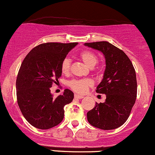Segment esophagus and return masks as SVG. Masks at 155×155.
Listing matches in <instances>:
<instances>
[{
  "mask_svg": "<svg viewBox=\"0 0 155 155\" xmlns=\"http://www.w3.org/2000/svg\"><path fill=\"white\" fill-rule=\"evenodd\" d=\"M74 98H79V99H81V98H84V96H79V95H78V94H75L74 95Z\"/></svg>",
  "mask_w": 155,
  "mask_h": 155,
  "instance_id": "34e87169",
  "label": "esophagus"
}]
</instances>
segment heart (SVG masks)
<instances>
[{"label": "heart", "instance_id": "b5f03b06", "mask_svg": "<svg viewBox=\"0 0 155 155\" xmlns=\"http://www.w3.org/2000/svg\"><path fill=\"white\" fill-rule=\"evenodd\" d=\"M79 57L87 67L93 68L96 65L98 62V58L95 53L91 51L85 50L79 54ZM71 68V60L64 58L61 62V71L64 74H68ZM93 81L90 79H72L68 81V87L73 91L77 93L83 94L87 91L90 87L93 85Z\"/></svg>", "mask_w": 155, "mask_h": 155}]
</instances>
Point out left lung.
Returning a JSON list of instances; mask_svg holds the SVG:
<instances>
[{
    "label": "left lung",
    "instance_id": "obj_1",
    "mask_svg": "<svg viewBox=\"0 0 155 155\" xmlns=\"http://www.w3.org/2000/svg\"><path fill=\"white\" fill-rule=\"evenodd\" d=\"M84 45L101 51L106 59L103 79L96 91L106 95V100L96 103L95 107L87 113V120L96 128L114 130L127 121L135 103V70L127 54L110 42H87Z\"/></svg>",
    "mask_w": 155,
    "mask_h": 155
}]
</instances>
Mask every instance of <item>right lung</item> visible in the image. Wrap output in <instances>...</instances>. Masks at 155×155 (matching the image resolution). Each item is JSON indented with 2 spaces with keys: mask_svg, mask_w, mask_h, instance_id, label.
<instances>
[{
  "mask_svg": "<svg viewBox=\"0 0 155 155\" xmlns=\"http://www.w3.org/2000/svg\"><path fill=\"white\" fill-rule=\"evenodd\" d=\"M77 42H46L37 45L23 59L16 80L17 100L27 121L40 130L62 122L64 107L74 99L68 89L54 98L50 87L62 75L61 62Z\"/></svg>",
  "mask_w": 155,
  "mask_h": 155,
  "instance_id": "right-lung-1",
  "label": "right lung"
}]
</instances>
